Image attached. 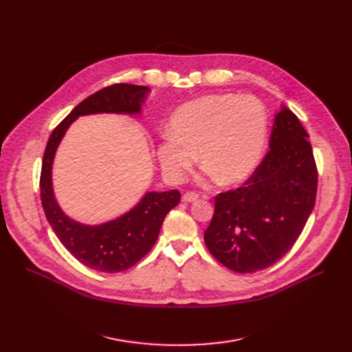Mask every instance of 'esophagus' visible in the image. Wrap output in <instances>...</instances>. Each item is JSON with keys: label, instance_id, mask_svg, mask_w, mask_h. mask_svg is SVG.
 <instances>
[{"label": "esophagus", "instance_id": "esophagus-1", "mask_svg": "<svg viewBox=\"0 0 352 352\" xmlns=\"http://www.w3.org/2000/svg\"><path fill=\"white\" fill-rule=\"evenodd\" d=\"M197 198H198V194H195V192H186V194H184V195L181 197L182 202H192V201H195Z\"/></svg>", "mask_w": 352, "mask_h": 352}]
</instances>
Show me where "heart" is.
Masks as SVG:
<instances>
[{
	"instance_id": "1",
	"label": "heart",
	"mask_w": 352,
	"mask_h": 352,
	"mask_svg": "<svg viewBox=\"0 0 352 352\" xmlns=\"http://www.w3.org/2000/svg\"><path fill=\"white\" fill-rule=\"evenodd\" d=\"M268 120L263 102L252 96L212 94L181 105L155 145L165 178L177 182L197 160L201 178L224 184L245 179L260 161Z\"/></svg>"
}]
</instances>
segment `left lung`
Listing matches in <instances>:
<instances>
[{
  "label": "left lung",
  "instance_id": "left-lung-1",
  "mask_svg": "<svg viewBox=\"0 0 352 352\" xmlns=\"http://www.w3.org/2000/svg\"><path fill=\"white\" fill-rule=\"evenodd\" d=\"M317 182L308 134L297 116L281 107L270 151L251 178L215 197L214 217L204 232L208 251L235 272L271 267L302 232L316 204Z\"/></svg>",
  "mask_w": 352,
  "mask_h": 352
}]
</instances>
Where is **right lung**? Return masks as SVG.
Listing matches in <instances>:
<instances>
[{"label":"right lung","instance_id":"obj_1","mask_svg":"<svg viewBox=\"0 0 352 352\" xmlns=\"http://www.w3.org/2000/svg\"><path fill=\"white\" fill-rule=\"evenodd\" d=\"M142 85L116 84L105 87L80 102L54 129L44 153L41 168V202L48 223L65 250L91 270L120 272L135 265L158 238L165 215L181 199L177 190L150 191L121 217L98 226H87L69 218L58 206L52 188V164L57 148L69 125L82 116H140L146 94Z\"/></svg>","mask_w":352,"mask_h":352}]
</instances>
